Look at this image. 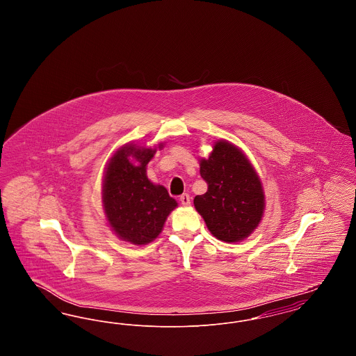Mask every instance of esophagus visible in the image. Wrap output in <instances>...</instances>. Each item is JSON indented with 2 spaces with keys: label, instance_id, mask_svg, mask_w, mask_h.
<instances>
[{
  "label": "esophagus",
  "instance_id": "obj_1",
  "mask_svg": "<svg viewBox=\"0 0 356 356\" xmlns=\"http://www.w3.org/2000/svg\"><path fill=\"white\" fill-rule=\"evenodd\" d=\"M180 202H181V204H183L184 207H188V205L191 204V197H189V195H186V193L181 195V196H180Z\"/></svg>",
  "mask_w": 356,
  "mask_h": 356
}]
</instances>
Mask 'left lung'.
I'll return each mask as SVG.
<instances>
[{
    "instance_id": "1",
    "label": "left lung",
    "mask_w": 356,
    "mask_h": 356,
    "mask_svg": "<svg viewBox=\"0 0 356 356\" xmlns=\"http://www.w3.org/2000/svg\"><path fill=\"white\" fill-rule=\"evenodd\" d=\"M200 175L208 184L193 200L209 232L225 243L250 236L266 208L261 180L244 152L227 140H218L208 159H200Z\"/></svg>"
}]
</instances>
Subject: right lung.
<instances>
[{
	"mask_svg": "<svg viewBox=\"0 0 356 356\" xmlns=\"http://www.w3.org/2000/svg\"><path fill=\"white\" fill-rule=\"evenodd\" d=\"M163 144H159V149ZM157 151L128 143L108 160L102 179V202L105 219L122 241L145 245L163 231L177 202L165 186L153 184L147 165Z\"/></svg>",
	"mask_w": 356,
	"mask_h": 356,
	"instance_id": "add662e5",
	"label": "right lung"
}]
</instances>
